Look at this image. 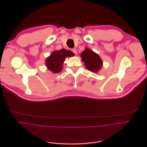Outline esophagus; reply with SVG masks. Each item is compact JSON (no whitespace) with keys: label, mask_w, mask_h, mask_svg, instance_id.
Listing matches in <instances>:
<instances>
[{"label":"esophagus","mask_w":147,"mask_h":147,"mask_svg":"<svg viewBox=\"0 0 147 147\" xmlns=\"http://www.w3.org/2000/svg\"><path fill=\"white\" fill-rule=\"evenodd\" d=\"M71 51L75 54H77V53H78V52H77V50L76 49H72V50H71Z\"/></svg>","instance_id":"34e87169"}]
</instances>
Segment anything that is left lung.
<instances>
[{"mask_svg":"<svg viewBox=\"0 0 147 147\" xmlns=\"http://www.w3.org/2000/svg\"><path fill=\"white\" fill-rule=\"evenodd\" d=\"M80 57L88 70L93 72H98L102 66V61L100 56L93 51L86 48Z\"/></svg>","mask_w":147,"mask_h":147,"instance_id":"1","label":"left lung"}]
</instances>
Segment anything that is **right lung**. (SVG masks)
Returning a JSON list of instances; mask_svg holds the SVG:
<instances>
[{"instance_id":"right-lung-1","label":"right lung","mask_w":147,"mask_h":147,"mask_svg":"<svg viewBox=\"0 0 147 147\" xmlns=\"http://www.w3.org/2000/svg\"><path fill=\"white\" fill-rule=\"evenodd\" d=\"M74 55V54L71 51L67 50L64 49L60 50H55L47 58L46 65L51 72L58 73L63 69V64L65 58Z\"/></svg>"}]
</instances>
